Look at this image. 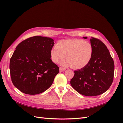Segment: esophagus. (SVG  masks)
I'll return each instance as SVG.
<instances>
[{
    "mask_svg": "<svg viewBox=\"0 0 123 123\" xmlns=\"http://www.w3.org/2000/svg\"><path fill=\"white\" fill-rule=\"evenodd\" d=\"M66 70V68H62V67H60L59 68V71L60 72H62V71H64Z\"/></svg>",
    "mask_w": 123,
    "mask_h": 123,
    "instance_id": "34e87169",
    "label": "esophagus"
}]
</instances>
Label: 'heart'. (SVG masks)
Returning a JSON list of instances; mask_svg holds the SVG:
<instances>
[{"instance_id":"obj_1","label":"heart","mask_w":123,"mask_h":123,"mask_svg":"<svg viewBox=\"0 0 123 123\" xmlns=\"http://www.w3.org/2000/svg\"><path fill=\"white\" fill-rule=\"evenodd\" d=\"M93 54L91 43L80 39L59 40L50 51L54 62L63 61L66 56L67 61L62 64L70 66L74 69H81L87 66L92 60Z\"/></svg>"}]
</instances>
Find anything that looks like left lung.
Instances as JSON below:
<instances>
[{
	"instance_id": "8db88e82",
	"label": "left lung",
	"mask_w": 123,
	"mask_h": 123,
	"mask_svg": "<svg viewBox=\"0 0 123 123\" xmlns=\"http://www.w3.org/2000/svg\"><path fill=\"white\" fill-rule=\"evenodd\" d=\"M90 42L93 49L91 61L85 68L75 71L70 81L77 92L88 96L105 92L113 82L114 71L113 59L105 44L94 37H91Z\"/></svg>"
}]
</instances>
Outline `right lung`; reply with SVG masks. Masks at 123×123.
Instances as JSON below:
<instances>
[{"label": "right lung", "instance_id": "add662e5", "mask_svg": "<svg viewBox=\"0 0 123 123\" xmlns=\"http://www.w3.org/2000/svg\"><path fill=\"white\" fill-rule=\"evenodd\" d=\"M54 40L35 36L18 44L11 57L10 75L13 85L24 93L35 95L52 84L59 67L52 61Z\"/></svg>", "mask_w": 123, "mask_h": 123}]
</instances>
